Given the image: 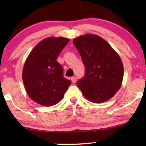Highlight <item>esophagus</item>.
Here are the masks:
<instances>
[{
  "label": "esophagus",
  "mask_w": 146,
  "mask_h": 146,
  "mask_svg": "<svg viewBox=\"0 0 146 146\" xmlns=\"http://www.w3.org/2000/svg\"><path fill=\"white\" fill-rule=\"evenodd\" d=\"M71 80H72V83H76V80H77L76 77H75V76L72 77L71 78Z\"/></svg>",
  "instance_id": "obj_1"
}]
</instances>
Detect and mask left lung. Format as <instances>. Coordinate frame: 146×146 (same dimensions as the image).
<instances>
[{"label": "left lung", "instance_id": "left-lung-1", "mask_svg": "<svg viewBox=\"0 0 146 146\" xmlns=\"http://www.w3.org/2000/svg\"><path fill=\"white\" fill-rule=\"evenodd\" d=\"M85 66V76L77 82L86 98L100 104L111 98L120 88L122 62L116 52L99 36L86 34L73 40Z\"/></svg>", "mask_w": 146, "mask_h": 146}]
</instances>
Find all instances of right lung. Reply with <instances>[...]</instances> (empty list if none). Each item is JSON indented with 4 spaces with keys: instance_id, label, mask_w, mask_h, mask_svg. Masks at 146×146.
I'll list each match as a JSON object with an SVG mask.
<instances>
[{
    "instance_id": "right-lung-1",
    "label": "right lung",
    "mask_w": 146,
    "mask_h": 146,
    "mask_svg": "<svg viewBox=\"0 0 146 146\" xmlns=\"http://www.w3.org/2000/svg\"><path fill=\"white\" fill-rule=\"evenodd\" d=\"M70 40L46 38L35 46L24 64L23 80L31 98L44 106L56 104L63 98L71 81L63 77V68L56 61Z\"/></svg>"
}]
</instances>
